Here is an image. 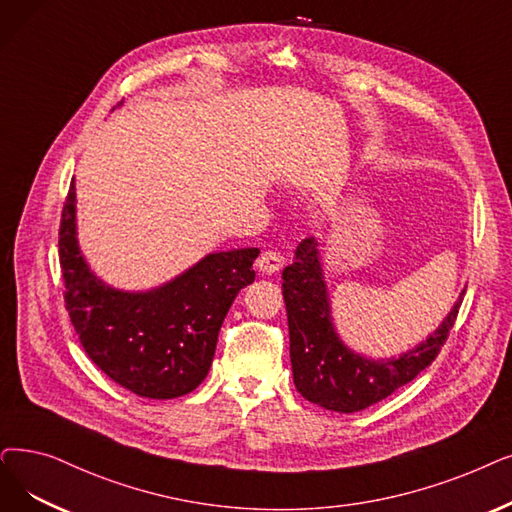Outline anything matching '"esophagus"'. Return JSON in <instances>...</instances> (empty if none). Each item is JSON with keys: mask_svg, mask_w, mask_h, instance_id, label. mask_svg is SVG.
Listing matches in <instances>:
<instances>
[{"mask_svg": "<svg viewBox=\"0 0 512 512\" xmlns=\"http://www.w3.org/2000/svg\"><path fill=\"white\" fill-rule=\"evenodd\" d=\"M284 265V257L278 251H263L257 259V270L263 274H276Z\"/></svg>", "mask_w": 512, "mask_h": 512, "instance_id": "esophagus-1", "label": "esophagus"}]
</instances>
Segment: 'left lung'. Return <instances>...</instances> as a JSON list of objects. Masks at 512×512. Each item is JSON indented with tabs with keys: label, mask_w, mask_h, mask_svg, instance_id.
Segmentation results:
<instances>
[{
	"label": "left lung",
	"mask_w": 512,
	"mask_h": 512,
	"mask_svg": "<svg viewBox=\"0 0 512 512\" xmlns=\"http://www.w3.org/2000/svg\"><path fill=\"white\" fill-rule=\"evenodd\" d=\"M282 295L297 391L320 408L351 414L389 397L437 358L454 326L464 291L425 341L393 358H368L339 337L316 238H305L293 263L284 268Z\"/></svg>",
	"instance_id": "8db88e82"
}]
</instances>
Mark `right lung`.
Returning a JSON list of instances; mask_svg holds the SVG:
<instances>
[{
    "label": "right lung",
    "mask_w": 512,
    "mask_h": 512,
    "mask_svg": "<svg viewBox=\"0 0 512 512\" xmlns=\"http://www.w3.org/2000/svg\"><path fill=\"white\" fill-rule=\"evenodd\" d=\"M58 247L64 303L85 353L115 383L148 399L182 397L205 381L219 328L240 288L255 280L259 255L253 247L209 253L148 291L110 286L79 247L75 180Z\"/></svg>",
    "instance_id": "obj_1"
}]
</instances>
